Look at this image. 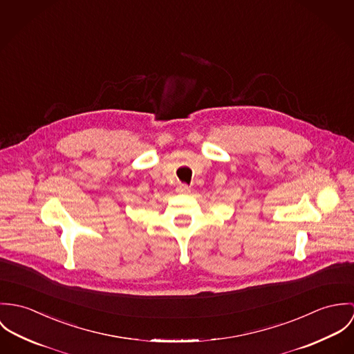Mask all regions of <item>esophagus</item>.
<instances>
[{
    "label": "esophagus",
    "instance_id": "1",
    "mask_svg": "<svg viewBox=\"0 0 354 354\" xmlns=\"http://www.w3.org/2000/svg\"><path fill=\"white\" fill-rule=\"evenodd\" d=\"M176 192L180 193V194H189V193H190V187H189L187 185H179L178 189H176Z\"/></svg>",
    "mask_w": 354,
    "mask_h": 354
}]
</instances>
